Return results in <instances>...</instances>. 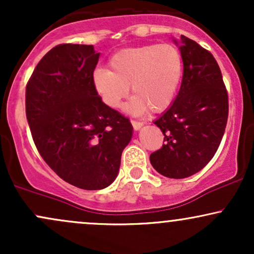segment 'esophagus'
I'll list each match as a JSON object with an SVG mask.
<instances>
[{"instance_id":"esophagus-1","label":"esophagus","mask_w":254,"mask_h":254,"mask_svg":"<svg viewBox=\"0 0 254 254\" xmlns=\"http://www.w3.org/2000/svg\"><path fill=\"white\" fill-rule=\"evenodd\" d=\"M131 124H132V127L133 130H139L142 127H143V123H141V122H136V121H131Z\"/></svg>"}]
</instances>
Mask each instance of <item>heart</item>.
<instances>
[{
    "label": "heart",
    "mask_w": 254,
    "mask_h": 254,
    "mask_svg": "<svg viewBox=\"0 0 254 254\" xmlns=\"http://www.w3.org/2000/svg\"><path fill=\"white\" fill-rule=\"evenodd\" d=\"M107 69H97L93 86L101 101L118 109L129 94L133 98L127 111L141 115L150 109L161 112L176 98L183 76V58L171 44H145L116 52Z\"/></svg>",
    "instance_id": "obj_1"
}]
</instances>
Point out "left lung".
<instances>
[{"label": "left lung", "instance_id": "8db88e82", "mask_svg": "<svg viewBox=\"0 0 254 254\" xmlns=\"http://www.w3.org/2000/svg\"><path fill=\"white\" fill-rule=\"evenodd\" d=\"M183 80L176 100L154 124L165 144L150 154L162 176L183 179L199 172L214 157L228 119V93L220 66L208 50L180 37Z\"/></svg>", "mask_w": 254, "mask_h": 254}]
</instances>
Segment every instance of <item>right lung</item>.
<instances>
[{
    "label": "right lung",
    "mask_w": 254,
    "mask_h": 254,
    "mask_svg": "<svg viewBox=\"0 0 254 254\" xmlns=\"http://www.w3.org/2000/svg\"><path fill=\"white\" fill-rule=\"evenodd\" d=\"M93 45L60 44L26 86V117L44 161L64 182L101 190L117 177L132 137L129 118L106 106L93 86Z\"/></svg>",
    "instance_id": "obj_1"
}]
</instances>
